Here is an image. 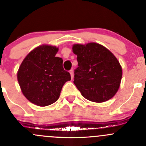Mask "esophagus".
<instances>
[{
    "label": "esophagus",
    "instance_id": "obj_1",
    "mask_svg": "<svg viewBox=\"0 0 146 146\" xmlns=\"http://www.w3.org/2000/svg\"><path fill=\"white\" fill-rule=\"evenodd\" d=\"M70 76H71V78L73 79V77H74V74H73V69H71V70H70Z\"/></svg>",
    "mask_w": 146,
    "mask_h": 146
}]
</instances>
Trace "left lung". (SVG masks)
I'll use <instances>...</instances> for the list:
<instances>
[{
	"label": "left lung",
	"instance_id": "obj_1",
	"mask_svg": "<svg viewBox=\"0 0 146 146\" xmlns=\"http://www.w3.org/2000/svg\"><path fill=\"white\" fill-rule=\"evenodd\" d=\"M78 67L74 84L82 96L93 102H104L113 97L120 85L122 70L119 61L108 49L95 42L74 45Z\"/></svg>",
	"mask_w": 146,
	"mask_h": 146
}]
</instances>
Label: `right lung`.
<instances>
[{"label": "right lung", "instance_id": "add662e5", "mask_svg": "<svg viewBox=\"0 0 146 146\" xmlns=\"http://www.w3.org/2000/svg\"><path fill=\"white\" fill-rule=\"evenodd\" d=\"M58 48L42 45L32 50L21 63L17 80L23 94L39 106L57 101L70 73L63 68V59L55 56Z\"/></svg>", "mask_w": 146, "mask_h": 146}]
</instances>
